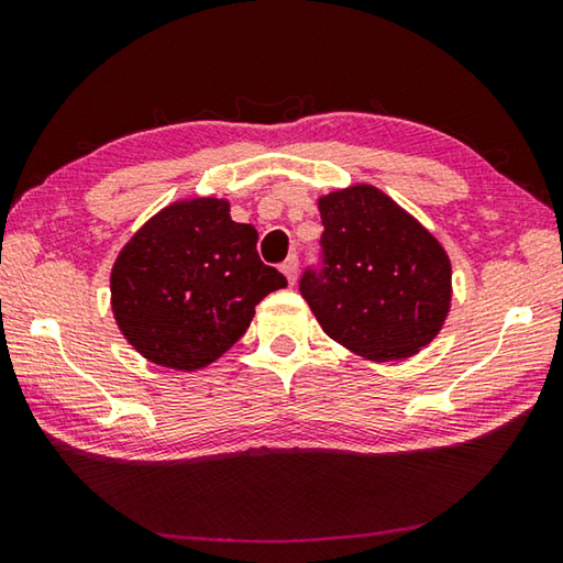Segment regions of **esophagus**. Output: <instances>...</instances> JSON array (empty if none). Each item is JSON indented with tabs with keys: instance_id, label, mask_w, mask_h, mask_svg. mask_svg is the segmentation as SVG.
<instances>
[{
	"instance_id": "34e87169",
	"label": "esophagus",
	"mask_w": 563,
	"mask_h": 563,
	"mask_svg": "<svg viewBox=\"0 0 563 563\" xmlns=\"http://www.w3.org/2000/svg\"><path fill=\"white\" fill-rule=\"evenodd\" d=\"M280 271H283L285 278H288V283L292 285L295 280H298V258H295V255H290V258L280 265Z\"/></svg>"
}]
</instances>
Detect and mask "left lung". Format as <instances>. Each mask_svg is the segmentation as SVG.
<instances>
[{
	"label": "left lung",
	"instance_id": "left-lung-1",
	"mask_svg": "<svg viewBox=\"0 0 563 563\" xmlns=\"http://www.w3.org/2000/svg\"><path fill=\"white\" fill-rule=\"evenodd\" d=\"M328 268L300 292L325 335L355 355L395 362L440 335L452 308V261L437 235L373 184L318 198Z\"/></svg>",
	"mask_w": 563,
	"mask_h": 563
}]
</instances>
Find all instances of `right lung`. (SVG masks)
<instances>
[{
  "mask_svg": "<svg viewBox=\"0 0 563 563\" xmlns=\"http://www.w3.org/2000/svg\"><path fill=\"white\" fill-rule=\"evenodd\" d=\"M258 231L231 201L190 196L161 208L111 268V312L129 345L161 367L196 373L231 350L255 305L288 285L263 265Z\"/></svg>",
  "mask_w": 563,
  "mask_h": 563,
  "instance_id": "add662e5",
  "label": "right lung"
}]
</instances>
